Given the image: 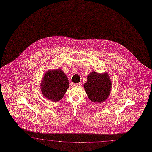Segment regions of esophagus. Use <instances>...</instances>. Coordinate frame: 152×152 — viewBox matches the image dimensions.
<instances>
[{"label":"esophagus","mask_w":152,"mask_h":152,"mask_svg":"<svg viewBox=\"0 0 152 152\" xmlns=\"http://www.w3.org/2000/svg\"><path fill=\"white\" fill-rule=\"evenodd\" d=\"M81 85H82L81 82H78V83H77L75 84V86L77 87H81Z\"/></svg>","instance_id":"1"}]
</instances>
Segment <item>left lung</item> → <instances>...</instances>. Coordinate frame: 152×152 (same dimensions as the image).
Masks as SVG:
<instances>
[{
  "mask_svg": "<svg viewBox=\"0 0 152 152\" xmlns=\"http://www.w3.org/2000/svg\"><path fill=\"white\" fill-rule=\"evenodd\" d=\"M83 87L92 102L101 103L108 98L112 86L107 73L99 74L92 71L88 75L87 81Z\"/></svg>",
  "mask_w": 152,
  "mask_h": 152,
  "instance_id": "8db88e82",
  "label": "left lung"
}]
</instances>
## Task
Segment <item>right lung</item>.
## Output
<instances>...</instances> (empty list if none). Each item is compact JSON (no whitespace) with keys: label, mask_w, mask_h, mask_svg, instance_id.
Instances as JSON below:
<instances>
[{"label":"right lung","mask_w":152,"mask_h":152,"mask_svg":"<svg viewBox=\"0 0 152 152\" xmlns=\"http://www.w3.org/2000/svg\"><path fill=\"white\" fill-rule=\"evenodd\" d=\"M69 86L68 78L61 69L49 70L41 80L40 89L46 99L58 102L62 99Z\"/></svg>","instance_id":"1"}]
</instances>
